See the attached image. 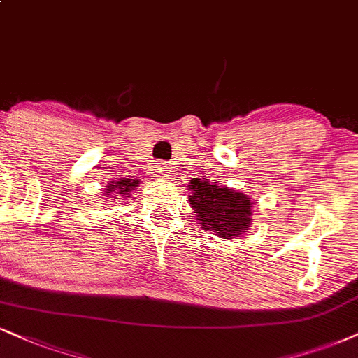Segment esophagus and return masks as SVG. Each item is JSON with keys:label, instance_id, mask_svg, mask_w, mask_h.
<instances>
[{"label": "esophagus", "instance_id": "obj_1", "mask_svg": "<svg viewBox=\"0 0 358 358\" xmlns=\"http://www.w3.org/2000/svg\"><path fill=\"white\" fill-rule=\"evenodd\" d=\"M157 176H158V178H165V176L168 175V173H170V171H168L166 170V166L165 165H160V166H158V171H157Z\"/></svg>", "mask_w": 358, "mask_h": 358}]
</instances>
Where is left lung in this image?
Returning a JSON list of instances; mask_svg holds the SVG:
<instances>
[{
  "label": "left lung",
  "mask_w": 358,
  "mask_h": 358,
  "mask_svg": "<svg viewBox=\"0 0 358 358\" xmlns=\"http://www.w3.org/2000/svg\"><path fill=\"white\" fill-rule=\"evenodd\" d=\"M188 192L190 206L196 213L201 230L215 231V235L225 240L235 238L248 230L255 201L247 193L230 187H218L205 178H193Z\"/></svg>",
  "instance_id": "obj_1"
}]
</instances>
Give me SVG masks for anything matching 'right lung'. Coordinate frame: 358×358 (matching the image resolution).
<instances>
[{
  "label": "right lung",
  "instance_id": "obj_1",
  "mask_svg": "<svg viewBox=\"0 0 358 358\" xmlns=\"http://www.w3.org/2000/svg\"><path fill=\"white\" fill-rule=\"evenodd\" d=\"M140 185V180H133V178H120V180H113V182L108 183L105 190V196L116 198V196H123L127 198L130 193L135 190V188ZM122 198V200H123Z\"/></svg>",
  "mask_w": 358,
  "mask_h": 358
}]
</instances>
